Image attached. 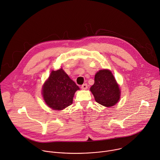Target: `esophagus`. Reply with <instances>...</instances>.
Instances as JSON below:
<instances>
[{
	"mask_svg": "<svg viewBox=\"0 0 160 160\" xmlns=\"http://www.w3.org/2000/svg\"><path fill=\"white\" fill-rule=\"evenodd\" d=\"M88 84H87V83H84L81 86L82 89H83V90H86L87 89H88Z\"/></svg>",
	"mask_w": 160,
	"mask_h": 160,
	"instance_id": "esophagus-1",
	"label": "esophagus"
}]
</instances>
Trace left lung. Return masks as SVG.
<instances>
[{
    "label": "left lung",
    "instance_id": "left-lung-1",
    "mask_svg": "<svg viewBox=\"0 0 160 160\" xmlns=\"http://www.w3.org/2000/svg\"><path fill=\"white\" fill-rule=\"evenodd\" d=\"M90 91L99 104L109 107L120 99L121 91L112 72L108 69L99 70L94 77V83Z\"/></svg>",
    "mask_w": 160,
    "mask_h": 160
}]
</instances>
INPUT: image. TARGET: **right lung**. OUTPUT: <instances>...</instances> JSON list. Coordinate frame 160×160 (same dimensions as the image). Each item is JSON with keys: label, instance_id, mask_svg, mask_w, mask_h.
<instances>
[{"label": "right lung", "instance_id": "obj_1", "mask_svg": "<svg viewBox=\"0 0 160 160\" xmlns=\"http://www.w3.org/2000/svg\"><path fill=\"white\" fill-rule=\"evenodd\" d=\"M80 88L61 68L52 71L42 88L46 104L55 110H61L72 103L74 94Z\"/></svg>", "mask_w": 160, "mask_h": 160}]
</instances>
